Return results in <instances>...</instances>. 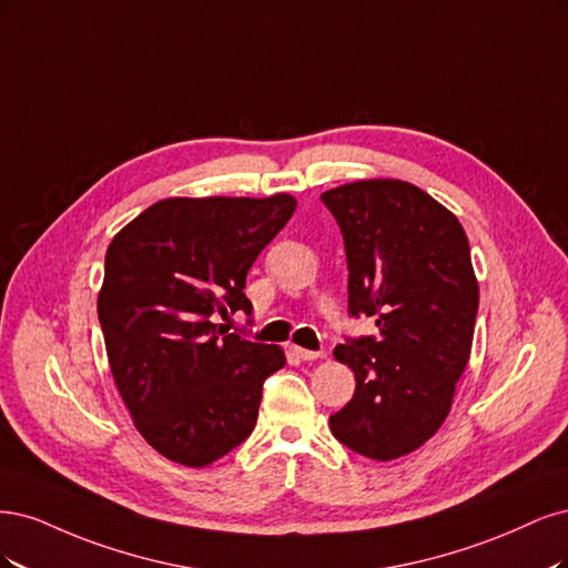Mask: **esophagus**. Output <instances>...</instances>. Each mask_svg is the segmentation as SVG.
<instances>
[{
    "instance_id": "esophagus-1",
    "label": "esophagus",
    "mask_w": 568,
    "mask_h": 568,
    "mask_svg": "<svg viewBox=\"0 0 568 568\" xmlns=\"http://www.w3.org/2000/svg\"><path fill=\"white\" fill-rule=\"evenodd\" d=\"M295 354L302 361H316L321 356V352H308V349H302V346H295Z\"/></svg>"
}]
</instances>
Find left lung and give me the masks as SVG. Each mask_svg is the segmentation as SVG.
Masks as SVG:
<instances>
[{
    "instance_id": "left-lung-1",
    "label": "left lung",
    "mask_w": 568,
    "mask_h": 568,
    "mask_svg": "<svg viewBox=\"0 0 568 568\" xmlns=\"http://www.w3.org/2000/svg\"><path fill=\"white\" fill-rule=\"evenodd\" d=\"M321 200L344 237L349 316L377 325L335 349L356 392L331 429L354 453L394 460L444 425L469 361L479 308L469 243L457 216L408 181H354Z\"/></svg>"
}]
</instances>
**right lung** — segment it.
I'll use <instances>...</instances> for the list:
<instances>
[{
  "label": "right lung",
  "instance_id": "right-lung-1",
  "mask_svg": "<svg viewBox=\"0 0 568 568\" xmlns=\"http://www.w3.org/2000/svg\"><path fill=\"white\" fill-rule=\"evenodd\" d=\"M295 207L285 193L168 197L108 245L99 292L108 363L136 429L168 460L205 467L257 425L264 379L285 354L219 318L252 314L247 271Z\"/></svg>",
  "mask_w": 568,
  "mask_h": 568
}]
</instances>
